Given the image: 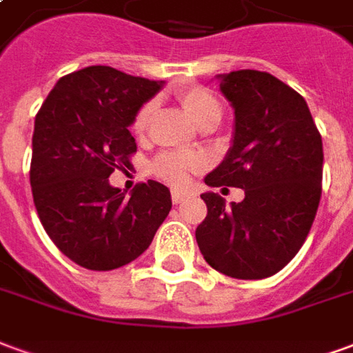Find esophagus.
<instances>
[{
    "mask_svg": "<svg viewBox=\"0 0 353 353\" xmlns=\"http://www.w3.org/2000/svg\"><path fill=\"white\" fill-rule=\"evenodd\" d=\"M185 199H187V194H185V192L172 191V202H174V204H181Z\"/></svg>",
    "mask_w": 353,
    "mask_h": 353,
    "instance_id": "esophagus-1",
    "label": "esophagus"
}]
</instances>
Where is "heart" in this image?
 Returning a JSON list of instances; mask_svg holds the SVG:
<instances>
[{
    "mask_svg": "<svg viewBox=\"0 0 353 353\" xmlns=\"http://www.w3.org/2000/svg\"><path fill=\"white\" fill-rule=\"evenodd\" d=\"M177 100L181 108L191 117L192 123L200 128H212L221 121L223 103L210 88L206 87H187L177 92ZM153 115V101H147L138 109V113L132 119V132L139 136L143 134L147 124ZM202 168V161L196 154L177 153V151H164L157 154L151 162V174L174 187H181L192 172Z\"/></svg>",
    "mask_w": 353,
    "mask_h": 353,
    "instance_id": "obj_1",
    "label": "heart"
}]
</instances>
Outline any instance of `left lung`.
Masks as SVG:
<instances>
[{
	"mask_svg": "<svg viewBox=\"0 0 353 353\" xmlns=\"http://www.w3.org/2000/svg\"><path fill=\"white\" fill-rule=\"evenodd\" d=\"M234 108V139L227 159L206 176L210 187L244 189L225 206L204 192L208 215L196 227L204 259L238 280L280 272L303 248L321 199V134L301 94L257 70L221 75Z\"/></svg>",
	"mask_w": 353,
	"mask_h": 353,
	"instance_id": "obj_1",
	"label": "left lung"
}]
</instances>
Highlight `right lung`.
I'll return each mask as SVG.
<instances>
[{
  "mask_svg": "<svg viewBox=\"0 0 353 353\" xmlns=\"http://www.w3.org/2000/svg\"><path fill=\"white\" fill-rule=\"evenodd\" d=\"M162 81L88 65L64 75L35 115L30 185L43 229L60 252L88 270L138 259L172 210L168 187L149 179L130 199L109 185L132 166L128 130Z\"/></svg>",
  "mask_w": 353,
  "mask_h": 353,
  "instance_id": "obj_1",
  "label": "right lung"
}]
</instances>
